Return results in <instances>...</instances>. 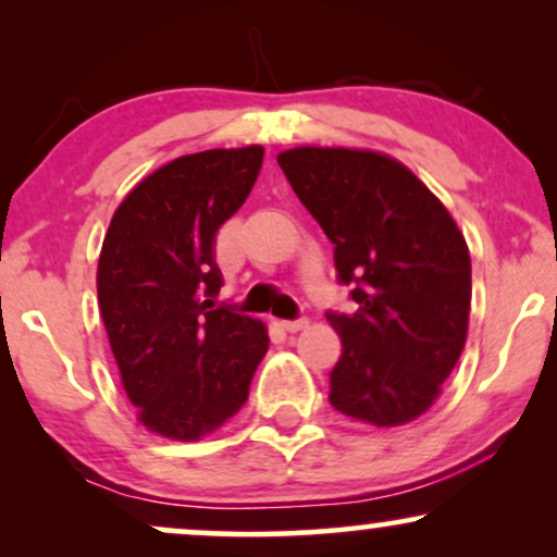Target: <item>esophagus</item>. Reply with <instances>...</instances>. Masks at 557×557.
<instances>
[{"instance_id":"obj_1","label":"esophagus","mask_w":557,"mask_h":557,"mask_svg":"<svg viewBox=\"0 0 557 557\" xmlns=\"http://www.w3.org/2000/svg\"><path fill=\"white\" fill-rule=\"evenodd\" d=\"M309 327V319H287V322H283V330L287 332H300Z\"/></svg>"}]
</instances>
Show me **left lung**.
I'll return each mask as SVG.
<instances>
[{
	"label": "left lung",
	"mask_w": 557,
	"mask_h": 557,
	"mask_svg": "<svg viewBox=\"0 0 557 557\" xmlns=\"http://www.w3.org/2000/svg\"><path fill=\"white\" fill-rule=\"evenodd\" d=\"M280 168L335 243L356 314H327L343 354L330 403L372 426L430 411L469 332L471 257L445 203L398 159L372 149L296 146Z\"/></svg>",
	"instance_id": "8db88e82"
}]
</instances>
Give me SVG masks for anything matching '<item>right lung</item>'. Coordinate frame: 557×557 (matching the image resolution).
<instances>
[{
  "label": "right lung",
  "instance_id": "add662e5",
  "mask_svg": "<svg viewBox=\"0 0 557 557\" xmlns=\"http://www.w3.org/2000/svg\"><path fill=\"white\" fill-rule=\"evenodd\" d=\"M264 149H209L146 175L114 212L96 293L140 424L194 443L240 411L270 348L259 319L214 309V235L243 207Z\"/></svg>",
  "mask_w": 557,
  "mask_h": 557
}]
</instances>
